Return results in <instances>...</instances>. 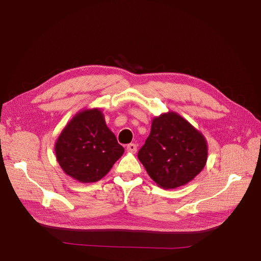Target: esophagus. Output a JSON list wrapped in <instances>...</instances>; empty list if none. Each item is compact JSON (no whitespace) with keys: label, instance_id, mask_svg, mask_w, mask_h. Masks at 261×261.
Returning a JSON list of instances; mask_svg holds the SVG:
<instances>
[{"label":"esophagus","instance_id":"obj_1","mask_svg":"<svg viewBox=\"0 0 261 261\" xmlns=\"http://www.w3.org/2000/svg\"><path fill=\"white\" fill-rule=\"evenodd\" d=\"M126 150H127L128 152H132V153H135L137 151V145L136 144H128L127 146H126Z\"/></svg>","mask_w":261,"mask_h":261}]
</instances>
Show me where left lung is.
I'll list each match as a JSON object with an SVG mask.
<instances>
[{
	"label": "left lung",
	"mask_w": 261,
	"mask_h": 261,
	"mask_svg": "<svg viewBox=\"0 0 261 261\" xmlns=\"http://www.w3.org/2000/svg\"><path fill=\"white\" fill-rule=\"evenodd\" d=\"M207 143L178 114L155 117L138 159L149 176L163 188H176L199 174L207 162Z\"/></svg>",
	"instance_id": "1"
}]
</instances>
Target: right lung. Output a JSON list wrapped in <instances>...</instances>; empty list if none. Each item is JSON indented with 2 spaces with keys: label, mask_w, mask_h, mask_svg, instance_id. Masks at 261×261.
<instances>
[{
  "label": "right lung",
  "mask_w": 261,
  "mask_h": 261,
  "mask_svg": "<svg viewBox=\"0 0 261 261\" xmlns=\"http://www.w3.org/2000/svg\"><path fill=\"white\" fill-rule=\"evenodd\" d=\"M58 161L66 174L83 183L103 177L124 153L98 109L78 113L55 144Z\"/></svg>",
  "instance_id": "1"
}]
</instances>
